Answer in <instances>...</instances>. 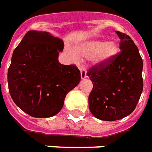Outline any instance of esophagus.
Here are the masks:
<instances>
[{"label":"esophagus","mask_w":152,"mask_h":152,"mask_svg":"<svg viewBox=\"0 0 152 152\" xmlns=\"http://www.w3.org/2000/svg\"><path fill=\"white\" fill-rule=\"evenodd\" d=\"M79 70H80V74H81V78H87V73H86V69L83 66H78Z\"/></svg>","instance_id":"34e87169"}]
</instances>
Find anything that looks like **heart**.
<instances>
[{
	"label": "heart",
	"mask_w": 152,
	"mask_h": 152,
	"mask_svg": "<svg viewBox=\"0 0 152 152\" xmlns=\"http://www.w3.org/2000/svg\"><path fill=\"white\" fill-rule=\"evenodd\" d=\"M119 52V48L114 42L93 40L78 47L77 53L83 58H92L95 64H104L114 58Z\"/></svg>",
	"instance_id": "obj_1"
}]
</instances>
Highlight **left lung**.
Listing matches in <instances>:
<instances>
[{"label": "left lung", "mask_w": 152, "mask_h": 152, "mask_svg": "<svg viewBox=\"0 0 152 152\" xmlns=\"http://www.w3.org/2000/svg\"><path fill=\"white\" fill-rule=\"evenodd\" d=\"M116 33L121 39V52L87 72L93 83L88 108L93 115L101 121H117L129 115L143 90V61L139 50L127 34L118 31Z\"/></svg>", "instance_id": "8db88e82"}]
</instances>
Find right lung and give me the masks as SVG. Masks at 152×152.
Returning a JSON list of instances; mask_svg holds the SVG:
<instances>
[{
  "instance_id": "right-lung-1",
  "label": "right lung",
  "mask_w": 152,
  "mask_h": 152,
  "mask_svg": "<svg viewBox=\"0 0 152 152\" xmlns=\"http://www.w3.org/2000/svg\"><path fill=\"white\" fill-rule=\"evenodd\" d=\"M64 42L46 31H29L15 48L7 80L9 93L21 110L36 118L55 115L66 94L80 81L76 65L58 62Z\"/></svg>"
}]
</instances>
